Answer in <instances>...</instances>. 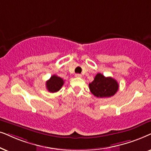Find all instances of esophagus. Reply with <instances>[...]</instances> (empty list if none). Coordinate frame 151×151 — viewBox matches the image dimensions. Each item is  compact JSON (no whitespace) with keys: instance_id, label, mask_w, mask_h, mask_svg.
I'll list each match as a JSON object with an SVG mask.
<instances>
[{"instance_id":"1","label":"esophagus","mask_w":151,"mask_h":151,"mask_svg":"<svg viewBox=\"0 0 151 151\" xmlns=\"http://www.w3.org/2000/svg\"><path fill=\"white\" fill-rule=\"evenodd\" d=\"M75 77H82V76H81V74H75Z\"/></svg>"}]
</instances>
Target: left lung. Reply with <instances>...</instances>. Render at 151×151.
Here are the masks:
<instances>
[{
  "label": "left lung",
  "mask_w": 151,
  "mask_h": 151,
  "mask_svg": "<svg viewBox=\"0 0 151 151\" xmlns=\"http://www.w3.org/2000/svg\"><path fill=\"white\" fill-rule=\"evenodd\" d=\"M90 92L96 97L105 98L113 96L119 89V84L113 78L104 77L98 73L93 81L89 83Z\"/></svg>",
  "instance_id": "obj_1"
}]
</instances>
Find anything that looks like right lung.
I'll list each match as a JSON object with an SVG mask.
<instances>
[{
  "label": "right lung",
  "mask_w": 151,
  "mask_h": 151,
  "mask_svg": "<svg viewBox=\"0 0 151 151\" xmlns=\"http://www.w3.org/2000/svg\"><path fill=\"white\" fill-rule=\"evenodd\" d=\"M64 83V81L58 76L52 75L49 80L46 81V88L50 92H57L61 89Z\"/></svg>",
  "instance_id": "add662e5"
}]
</instances>
